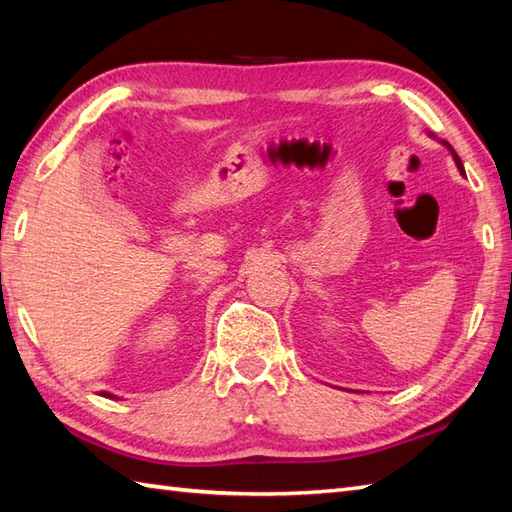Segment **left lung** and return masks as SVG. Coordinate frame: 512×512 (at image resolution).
Wrapping results in <instances>:
<instances>
[{
    "instance_id": "1",
    "label": "left lung",
    "mask_w": 512,
    "mask_h": 512,
    "mask_svg": "<svg viewBox=\"0 0 512 512\" xmlns=\"http://www.w3.org/2000/svg\"><path fill=\"white\" fill-rule=\"evenodd\" d=\"M444 145H447V147H449V149H451V154H453V160H455V165H458V169H460V171H462V173H464V167H462V160H460V158H458V154H455V151H453V147H451V145H449V143H444Z\"/></svg>"
}]
</instances>
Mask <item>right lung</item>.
I'll return each instance as SVG.
<instances>
[{"label":"right lung","instance_id":"1","mask_svg":"<svg viewBox=\"0 0 512 512\" xmlns=\"http://www.w3.org/2000/svg\"><path fill=\"white\" fill-rule=\"evenodd\" d=\"M107 396H110V394H107Z\"/></svg>","mask_w":512,"mask_h":512}]
</instances>
